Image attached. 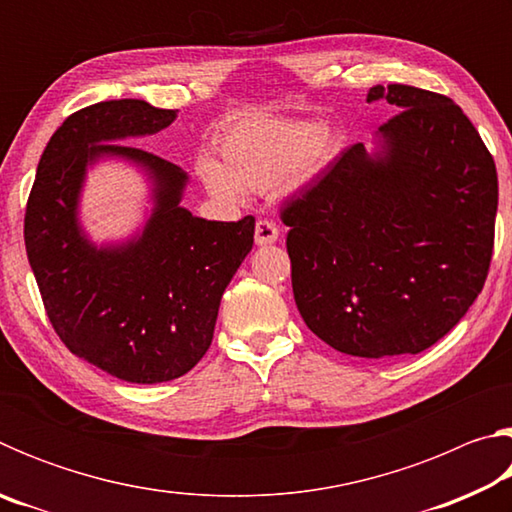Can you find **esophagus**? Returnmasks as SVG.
<instances>
[{
  "mask_svg": "<svg viewBox=\"0 0 512 512\" xmlns=\"http://www.w3.org/2000/svg\"><path fill=\"white\" fill-rule=\"evenodd\" d=\"M277 235H280V230H277V225L273 221H266V219L257 221V225H255V244L257 246L275 244Z\"/></svg>",
  "mask_w": 512,
  "mask_h": 512,
  "instance_id": "obj_1",
  "label": "esophagus"
}]
</instances>
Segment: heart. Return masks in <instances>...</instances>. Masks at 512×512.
Returning <instances> with one entry per match:
<instances>
[{
	"label": "heart",
	"instance_id": "heart-1",
	"mask_svg": "<svg viewBox=\"0 0 512 512\" xmlns=\"http://www.w3.org/2000/svg\"><path fill=\"white\" fill-rule=\"evenodd\" d=\"M339 149L336 133L302 119H244L223 133L219 158L203 155L196 173L207 192L237 201L246 192L268 194L300 187L318 176Z\"/></svg>",
	"mask_w": 512,
	"mask_h": 512
}]
</instances>
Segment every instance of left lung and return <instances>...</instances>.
<instances>
[{
    "mask_svg": "<svg viewBox=\"0 0 512 512\" xmlns=\"http://www.w3.org/2000/svg\"><path fill=\"white\" fill-rule=\"evenodd\" d=\"M400 112L375 153L354 144L284 205L293 298L320 341L352 357L418 354L443 339L488 277L497 169L443 94L391 83Z\"/></svg>",
    "mask_w": 512,
    "mask_h": 512,
    "instance_id": "obj_1",
    "label": "left lung"
}]
</instances>
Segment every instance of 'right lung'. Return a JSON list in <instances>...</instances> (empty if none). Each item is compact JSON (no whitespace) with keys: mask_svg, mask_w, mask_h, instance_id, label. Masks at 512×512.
<instances>
[{"mask_svg":"<svg viewBox=\"0 0 512 512\" xmlns=\"http://www.w3.org/2000/svg\"><path fill=\"white\" fill-rule=\"evenodd\" d=\"M176 112L119 99L69 115L42 153L24 214L27 257L60 341L131 384L183 377L203 359L223 291L253 248V216L198 219L180 207L183 169L117 144L162 131ZM103 157L133 161L150 176L154 210L135 238L97 247L78 203L84 173Z\"/></svg>","mask_w":512,"mask_h":512,"instance_id":"obj_1","label":"right lung"}]
</instances>
